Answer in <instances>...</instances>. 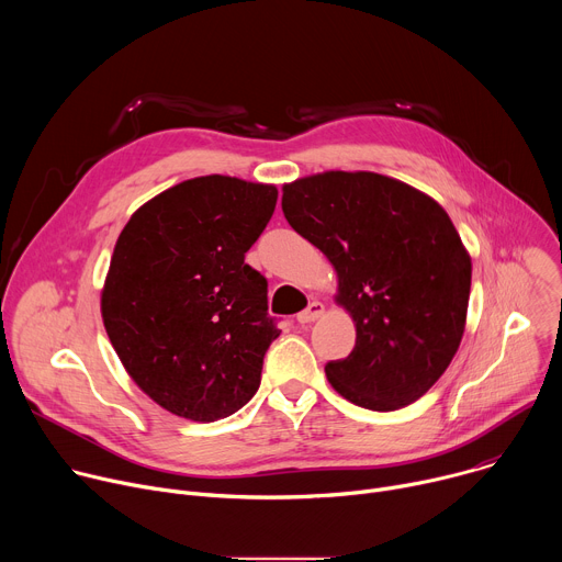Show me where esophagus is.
<instances>
[{
  "label": "esophagus",
  "instance_id": "esophagus-1",
  "mask_svg": "<svg viewBox=\"0 0 562 562\" xmlns=\"http://www.w3.org/2000/svg\"><path fill=\"white\" fill-rule=\"evenodd\" d=\"M323 313H325V304L323 302H311L304 311L297 313V323L300 325H311V323H315L317 317H323Z\"/></svg>",
  "mask_w": 562,
  "mask_h": 562
}]
</instances>
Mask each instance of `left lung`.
I'll return each instance as SVG.
<instances>
[{"label":"left lung","instance_id":"8db88e82","mask_svg":"<svg viewBox=\"0 0 562 562\" xmlns=\"http://www.w3.org/2000/svg\"><path fill=\"white\" fill-rule=\"evenodd\" d=\"M286 222L334 265L356 347L327 362L331 386L371 412L423 397L467 325L471 258L427 193L371 171H325L282 187Z\"/></svg>","mask_w":562,"mask_h":562}]
</instances>
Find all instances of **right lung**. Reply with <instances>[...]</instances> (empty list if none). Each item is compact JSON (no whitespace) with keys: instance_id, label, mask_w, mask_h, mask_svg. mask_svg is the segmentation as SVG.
Returning a JSON list of instances; mask_svg holds the SVG:
<instances>
[{"instance_id":"add662e5","label":"right lung","mask_w":562,"mask_h":562,"mask_svg":"<svg viewBox=\"0 0 562 562\" xmlns=\"http://www.w3.org/2000/svg\"><path fill=\"white\" fill-rule=\"evenodd\" d=\"M276 200L273 184L193 178L142 204L117 237L104 329L133 382L180 418H226L260 386L280 329L267 315V280L245 254Z\"/></svg>"}]
</instances>
